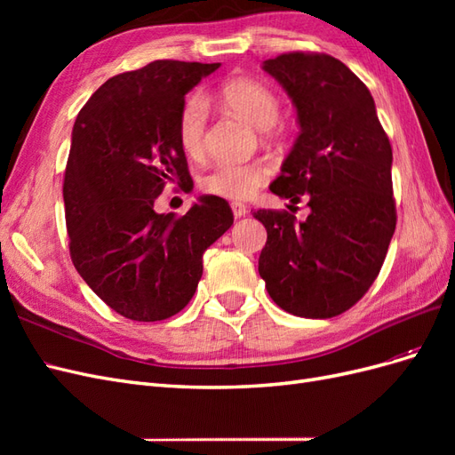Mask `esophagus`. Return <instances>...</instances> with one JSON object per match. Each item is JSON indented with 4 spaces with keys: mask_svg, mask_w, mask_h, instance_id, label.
<instances>
[{
    "mask_svg": "<svg viewBox=\"0 0 455 455\" xmlns=\"http://www.w3.org/2000/svg\"><path fill=\"white\" fill-rule=\"evenodd\" d=\"M231 211H233V216L235 218H243L246 212H249V206H246L244 203H231Z\"/></svg>",
    "mask_w": 455,
    "mask_h": 455,
    "instance_id": "obj_1",
    "label": "esophagus"
}]
</instances>
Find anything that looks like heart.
Wrapping results in <instances>:
<instances>
[{
	"label": "heart",
	"instance_id": "1",
	"mask_svg": "<svg viewBox=\"0 0 455 455\" xmlns=\"http://www.w3.org/2000/svg\"><path fill=\"white\" fill-rule=\"evenodd\" d=\"M218 99L231 112L244 117L258 129H269L279 119L281 102L267 85L252 77H233L220 85ZM206 123L209 112L199 96H189L178 116L176 134L184 154L191 159H201L206 151ZM273 171L264 161L216 163L201 178L204 194L229 201H244L256 196Z\"/></svg>",
	"mask_w": 455,
	"mask_h": 455
}]
</instances>
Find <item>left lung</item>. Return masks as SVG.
<instances>
[{"label":"left lung","mask_w":455,"mask_h":455,"mask_svg":"<svg viewBox=\"0 0 455 455\" xmlns=\"http://www.w3.org/2000/svg\"><path fill=\"white\" fill-rule=\"evenodd\" d=\"M264 70L291 96L299 136L269 189L311 209L304 222L259 209L267 229L259 277L281 309L330 319L376 281L396 226L393 149L368 87L324 52H284Z\"/></svg>","instance_id":"obj_1"}]
</instances>
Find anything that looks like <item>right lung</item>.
<instances>
[{"label":"right lung","instance_id":"right-lung-1","mask_svg":"<svg viewBox=\"0 0 455 455\" xmlns=\"http://www.w3.org/2000/svg\"><path fill=\"white\" fill-rule=\"evenodd\" d=\"M220 62L154 60L109 77L77 114L64 174L66 228L77 273L106 306L156 323L182 311L203 252L233 224L222 197L184 216L157 214L167 184L194 186L176 125L186 94Z\"/></svg>","mask_w":455,"mask_h":455}]
</instances>
